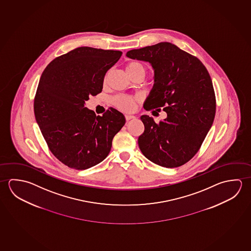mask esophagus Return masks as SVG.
<instances>
[{"label":"esophagus","mask_w":251,"mask_h":251,"mask_svg":"<svg viewBox=\"0 0 251 251\" xmlns=\"http://www.w3.org/2000/svg\"><path fill=\"white\" fill-rule=\"evenodd\" d=\"M125 117H126V121H129L130 119H135V116H133V115H126Z\"/></svg>","instance_id":"esophagus-1"}]
</instances>
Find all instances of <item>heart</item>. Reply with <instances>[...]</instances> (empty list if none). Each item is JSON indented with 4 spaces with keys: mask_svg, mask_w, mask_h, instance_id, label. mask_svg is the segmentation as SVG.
I'll return each mask as SVG.
<instances>
[{
    "mask_svg": "<svg viewBox=\"0 0 251 251\" xmlns=\"http://www.w3.org/2000/svg\"><path fill=\"white\" fill-rule=\"evenodd\" d=\"M125 71L128 76L131 79L135 76H144L145 69L143 66L136 61H129L125 66ZM107 76L104 78L106 81ZM140 98L139 97H132V96H117L112 99V102L115 106L118 107L120 110L124 111H132L134 110L135 105L138 102H140Z\"/></svg>",
    "mask_w": 251,
    "mask_h": 251,
    "instance_id": "heart-1",
    "label": "heart"
}]
</instances>
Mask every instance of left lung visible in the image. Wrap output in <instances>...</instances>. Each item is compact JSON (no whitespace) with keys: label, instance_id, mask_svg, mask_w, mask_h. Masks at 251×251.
I'll use <instances>...</instances> for the list:
<instances>
[{"label":"left lung","instance_id":"8db88e82","mask_svg":"<svg viewBox=\"0 0 251 251\" xmlns=\"http://www.w3.org/2000/svg\"><path fill=\"white\" fill-rule=\"evenodd\" d=\"M126 55L153 68L154 83L145 109L166 106L167 118L159 124L141 116L140 151L162 167L183 165L199 151L214 119L216 102L208 71L198 58L169 42L130 50Z\"/></svg>","mask_w":251,"mask_h":251}]
</instances>
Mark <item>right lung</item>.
<instances>
[{
  "label": "right lung",
  "instance_id": "add662e5",
  "mask_svg": "<svg viewBox=\"0 0 251 251\" xmlns=\"http://www.w3.org/2000/svg\"><path fill=\"white\" fill-rule=\"evenodd\" d=\"M121 55L120 51L77 47L52 60L40 77L36 121L51 153L69 168L87 170L102 162L126 123L115 109L97 116L84 106L90 95L102 91L105 74Z\"/></svg>",
  "mask_w": 251,
  "mask_h": 251
}]
</instances>
